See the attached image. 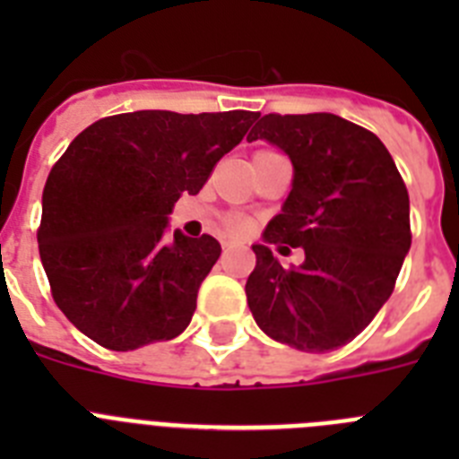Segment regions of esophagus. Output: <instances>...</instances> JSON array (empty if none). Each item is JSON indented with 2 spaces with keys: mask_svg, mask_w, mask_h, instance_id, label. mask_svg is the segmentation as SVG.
<instances>
[{
  "mask_svg": "<svg viewBox=\"0 0 459 459\" xmlns=\"http://www.w3.org/2000/svg\"><path fill=\"white\" fill-rule=\"evenodd\" d=\"M221 246H222V250H230V248H237L238 241H234V238H222Z\"/></svg>",
  "mask_w": 459,
  "mask_h": 459,
  "instance_id": "1",
  "label": "esophagus"
}]
</instances>
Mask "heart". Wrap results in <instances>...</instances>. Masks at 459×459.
<instances>
[{"mask_svg":"<svg viewBox=\"0 0 459 459\" xmlns=\"http://www.w3.org/2000/svg\"><path fill=\"white\" fill-rule=\"evenodd\" d=\"M246 227H248V222L243 221L241 216H232L230 218V221H227V230H230V232H243V230H246Z\"/></svg>","mask_w":459,"mask_h":459,"instance_id":"obj_1","label":"heart"}]
</instances>
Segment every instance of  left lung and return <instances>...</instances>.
Returning <instances> with one entry per match:
<instances>
[{"label":"left lung","mask_w":459,"mask_h":459,"mask_svg":"<svg viewBox=\"0 0 459 459\" xmlns=\"http://www.w3.org/2000/svg\"><path fill=\"white\" fill-rule=\"evenodd\" d=\"M253 140L287 153L294 179L264 243H253L250 312L275 342L310 354L338 350L395 287L411 248L407 186L379 137L338 115H264ZM269 242L303 247L304 264L282 270Z\"/></svg>","instance_id":"8db88e82"}]
</instances>
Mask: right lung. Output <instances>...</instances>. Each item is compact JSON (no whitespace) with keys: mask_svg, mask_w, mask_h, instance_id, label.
Masks as SVG:
<instances>
[{"mask_svg":"<svg viewBox=\"0 0 459 459\" xmlns=\"http://www.w3.org/2000/svg\"><path fill=\"white\" fill-rule=\"evenodd\" d=\"M257 112L140 109L84 128L43 188L39 253L52 299L73 326L131 351L186 331L221 243L174 230L181 195H197Z\"/></svg>","mask_w":459,"mask_h":459,"instance_id":"obj_1","label":"right lung"}]
</instances>
